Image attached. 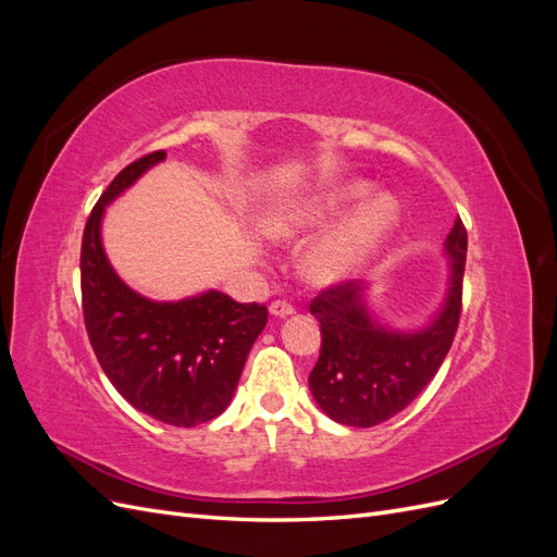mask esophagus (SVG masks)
I'll list each match as a JSON object with an SVG mask.
<instances>
[{
  "label": "esophagus",
  "instance_id": "34e87169",
  "mask_svg": "<svg viewBox=\"0 0 557 557\" xmlns=\"http://www.w3.org/2000/svg\"><path fill=\"white\" fill-rule=\"evenodd\" d=\"M269 313H272L274 318H288L295 313V307L288 305V301L276 299V301H272V307H269Z\"/></svg>",
  "mask_w": 557,
  "mask_h": 557
}]
</instances>
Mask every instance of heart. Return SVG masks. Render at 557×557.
Listing matches in <instances>:
<instances>
[{"label":"heart","mask_w":557,"mask_h":557,"mask_svg":"<svg viewBox=\"0 0 557 557\" xmlns=\"http://www.w3.org/2000/svg\"><path fill=\"white\" fill-rule=\"evenodd\" d=\"M399 223L397 195L374 193L372 181H350L278 218L272 234L281 242H299L330 226L301 258V274L315 288H336L364 272Z\"/></svg>","instance_id":"heart-1"}]
</instances>
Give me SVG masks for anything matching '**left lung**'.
Wrapping results in <instances>:
<instances>
[{"label":"left lung","instance_id":"8db88e82","mask_svg":"<svg viewBox=\"0 0 557 557\" xmlns=\"http://www.w3.org/2000/svg\"><path fill=\"white\" fill-rule=\"evenodd\" d=\"M448 288L442 307L418 330H395L369 309V285L348 281L320 293L311 313L320 320V358L309 376L315 404L334 423L374 428L423 393L440 372L458 330L467 230L458 218L444 244Z\"/></svg>","mask_w":557,"mask_h":557}]
</instances>
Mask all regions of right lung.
Returning a JSON list of instances; mask_svg holds the SVG:
<instances>
[{"label":"right lung","instance_id":"right-lung-1","mask_svg":"<svg viewBox=\"0 0 557 557\" xmlns=\"http://www.w3.org/2000/svg\"><path fill=\"white\" fill-rule=\"evenodd\" d=\"M164 158L156 150L127 164L95 205L81 246L83 318L115 391L150 418L193 428L230 407L267 307L239 305L218 290L156 301L115 274L102 244L104 211Z\"/></svg>","mask_w":557,"mask_h":557}]
</instances>
